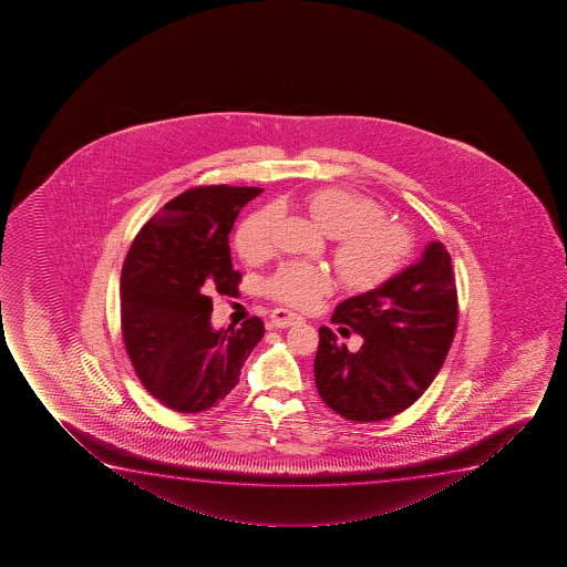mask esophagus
Instances as JSON below:
<instances>
[{
  "label": "esophagus",
  "instance_id": "1",
  "mask_svg": "<svg viewBox=\"0 0 567 567\" xmlns=\"http://www.w3.org/2000/svg\"><path fill=\"white\" fill-rule=\"evenodd\" d=\"M300 322H303V317L292 313L288 309H282V307H277V309H274V313H271V324L277 328L293 327V324H300Z\"/></svg>",
  "mask_w": 567,
  "mask_h": 567
}]
</instances>
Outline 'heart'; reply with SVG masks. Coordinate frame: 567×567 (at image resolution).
<instances>
[{
    "mask_svg": "<svg viewBox=\"0 0 567 567\" xmlns=\"http://www.w3.org/2000/svg\"><path fill=\"white\" fill-rule=\"evenodd\" d=\"M315 224L333 237L332 261L341 285L351 292H372L406 266L413 237L406 227L385 220L380 203L346 187H320L303 199ZM277 210L261 208L240 224L235 247L247 261L266 258L274 248ZM330 277L319 267L287 264L267 280L275 300L311 309L328 292Z\"/></svg>",
    "mask_w": 567,
    "mask_h": 567,
    "instance_id": "1",
    "label": "heart"
}]
</instances>
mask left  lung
Listing matches in <instances>:
<instances>
[{"mask_svg":"<svg viewBox=\"0 0 567 567\" xmlns=\"http://www.w3.org/2000/svg\"><path fill=\"white\" fill-rule=\"evenodd\" d=\"M332 322L340 332L359 333L362 347L351 353L330 328H320L315 383L327 406L357 423L389 420L412 406L444 364L457 327L444 245L431 240L420 260L383 287L341 301Z\"/></svg>","mask_w":567,"mask_h":567,"instance_id":"left-lung-1","label":"left lung"}]
</instances>
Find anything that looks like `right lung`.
I'll return each mask as SVG.
<instances>
[{
  "label": "right lung",
  "instance_id": "1",
  "mask_svg": "<svg viewBox=\"0 0 567 567\" xmlns=\"http://www.w3.org/2000/svg\"><path fill=\"white\" fill-rule=\"evenodd\" d=\"M260 187L187 189L147 220L121 271V330L147 393L174 412H205L239 383L264 336L258 317L214 330L210 293L239 285L229 234Z\"/></svg>",
  "mask_w": 567,
  "mask_h": 567
}]
</instances>
